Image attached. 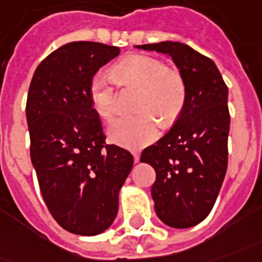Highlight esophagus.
I'll list each match as a JSON object with an SVG mask.
<instances>
[{"label": "esophagus", "instance_id": "34e87169", "mask_svg": "<svg viewBox=\"0 0 262 262\" xmlns=\"http://www.w3.org/2000/svg\"><path fill=\"white\" fill-rule=\"evenodd\" d=\"M133 159H135V162L138 163L139 159H140V155H139L138 152H133Z\"/></svg>", "mask_w": 262, "mask_h": 262}]
</instances>
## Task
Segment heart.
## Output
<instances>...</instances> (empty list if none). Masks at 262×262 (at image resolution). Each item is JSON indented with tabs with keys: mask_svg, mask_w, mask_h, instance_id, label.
<instances>
[{
	"mask_svg": "<svg viewBox=\"0 0 262 262\" xmlns=\"http://www.w3.org/2000/svg\"><path fill=\"white\" fill-rule=\"evenodd\" d=\"M113 83L138 89L133 101L138 113L117 119L107 130L112 143L127 149H140L156 140L161 126L157 119L165 126L172 124L186 101V84L179 71L165 67L155 57L135 54L113 64L108 76L96 74L90 81V101L104 120H110L116 112Z\"/></svg>",
	"mask_w": 262,
	"mask_h": 262,
	"instance_id": "1",
	"label": "heart"
}]
</instances>
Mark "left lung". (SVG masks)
Instances as JSON below:
<instances>
[{
    "label": "left lung",
    "mask_w": 262,
    "mask_h": 262,
    "mask_svg": "<svg viewBox=\"0 0 262 262\" xmlns=\"http://www.w3.org/2000/svg\"><path fill=\"white\" fill-rule=\"evenodd\" d=\"M169 56L186 84V101L172 129L142 152L156 172L155 211L172 228L205 220L218 198L228 166V87L211 58L183 44L135 46Z\"/></svg>",
    "instance_id": "8db88e82"
}]
</instances>
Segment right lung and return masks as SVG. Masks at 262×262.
Masks as SVG:
<instances>
[{
  "label": "right lung",
  "instance_id": "1",
  "mask_svg": "<svg viewBox=\"0 0 262 262\" xmlns=\"http://www.w3.org/2000/svg\"><path fill=\"white\" fill-rule=\"evenodd\" d=\"M101 42L73 41L46 57L27 97L31 162L53 218L77 235H97L113 224L119 192L133 156L106 145L89 96L94 74L119 56Z\"/></svg>",
  "mask_w": 262,
  "mask_h": 262
}]
</instances>
